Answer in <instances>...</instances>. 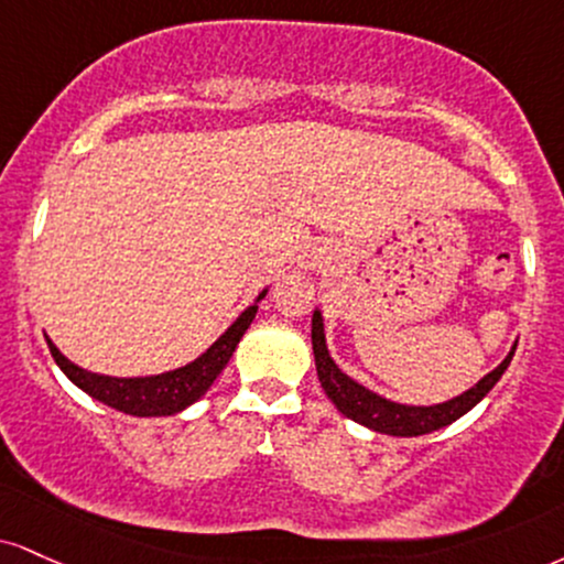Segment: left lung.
Here are the masks:
<instances>
[{
  "label": "left lung",
  "mask_w": 564,
  "mask_h": 564,
  "mask_svg": "<svg viewBox=\"0 0 564 564\" xmlns=\"http://www.w3.org/2000/svg\"><path fill=\"white\" fill-rule=\"evenodd\" d=\"M514 349H518V341L512 344L510 355L501 359L497 368L486 372L473 389L463 391L459 397L446 399V402L438 404H402L381 397V393L365 389L362 383H357L355 378H349L347 372L338 368L334 357H330L328 344H325L323 312H312V351H315V368L323 391L328 393V399L336 404V410L341 412V415L365 425V429L386 433V436H425V433L446 429L454 420L467 415V412L497 386L499 378L505 376V370L510 368L514 357Z\"/></svg>",
  "instance_id": "1"
}]
</instances>
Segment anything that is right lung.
<instances>
[{"mask_svg": "<svg viewBox=\"0 0 564 564\" xmlns=\"http://www.w3.org/2000/svg\"><path fill=\"white\" fill-rule=\"evenodd\" d=\"M264 294H268V289H262L252 302V307L243 310L241 315L228 325L226 334L217 338L213 347L202 351L194 362L167 372H158V376H101V372L84 370L78 368L76 362H70L63 351L54 347L50 336H46V344H50V351L54 362H57V368L63 370L80 391H86L88 397L97 399V402L133 417L178 415L186 406L199 402L209 386L215 383V378L220 376L223 368H226L228 359L234 357L236 347H239L241 336L247 334V328L252 325L257 315V304L264 300Z\"/></svg>", "mask_w": 564, "mask_h": 564, "instance_id": "right-lung-1", "label": "right lung"}]
</instances>
